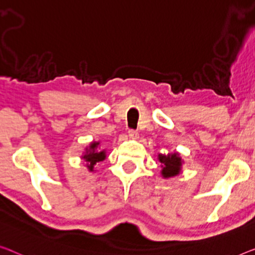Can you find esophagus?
Returning a JSON list of instances; mask_svg holds the SVG:
<instances>
[{"mask_svg": "<svg viewBox=\"0 0 255 255\" xmlns=\"http://www.w3.org/2000/svg\"><path fill=\"white\" fill-rule=\"evenodd\" d=\"M128 135H129V137L132 138V139H136L138 137L137 130H134V129H130V130L128 131Z\"/></svg>", "mask_w": 255, "mask_h": 255, "instance_id": "esophagus-1", "label": "esophagus"}]
</instances>
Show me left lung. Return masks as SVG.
<instances>
[{
  "mask_svg": "<svg viewBox=\"0 0 255 255\" xmlns=\"http://www.w3.org/2000/svg\"><path fill=\"white\" fill-rule=\"evenodd\" d=\"M159 161L161 162V175L165 178L174 177L181 173L182 167V158L180 154L168 153V154H159Z\"/></svg>",
  "mask_w": 255,
  "mask_h": 255,
  "instance_id": "1",
  "label": "left lung"
}]
</instances>
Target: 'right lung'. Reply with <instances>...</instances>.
Here are the masks:
<instances>
[{"mask_svg": "<svg viewBox=\"0 0 255 255\" xmlns=\"http://www.w3.org/2000/svg\"><path fill=\"white\" fill-rule=\"evenodd\" d=\"M100 145V142H93L90 145L87 147L85 154L82 155V159H85L87 162V167L90 172L94 170V166L97 164V162L103 161L106 158L105 151H97V147Z\"/></svg>", "mask_w": 255, "mask_h": 255, "instance_id": "1", "label": "right lung"}]
</instances>
